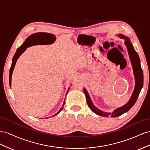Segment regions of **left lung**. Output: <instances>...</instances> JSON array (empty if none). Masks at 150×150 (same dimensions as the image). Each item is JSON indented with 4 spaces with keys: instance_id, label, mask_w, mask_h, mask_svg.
Returning a JSON list of instances; mask_svg holds the SVG:
<instances>
[{
    "instance_id": "left-lung-1",
    "label": "left lung",
    "mask_w": 150,
    "mask_h": 150,
    "mask_svg": "<svg viewBox=\"0 0 150 150\" xmlns=\"http://www.w3.org/2000/svg\"><path fill=\"white\" fill-rule=\"evenodd\" d=\"M119 36L120 37L121 39L125 40V44L127 47L128 54H129V56L131 59L132 68H133V71H134V78H135V87L129 100L128 101L125 105L115 109L112 113L105 112H103V111L99 110V109H97L96 107L93 104L92 102L91 99V97H90L88 92L86 91V89L83 88V92L85 93V96H86L87 104L90 108V109H91L93 112L94 113H96V114L100 115V116L106 117H118L119 115L123 114L124 113L127 112V111L129 110L136 103L137 99H138V97L139 96L141 90H142L143 85V73L142 68L141 67L140 59L138 53H137V52L134 49V47L132 46L129 38L121 35V34H119Z\"/></svg>"
}]
</instances>
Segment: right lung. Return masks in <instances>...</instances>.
Here are the masks:
<instances>
[{"label": "right lung", "instance_id": "obj_1", "mask_svg": "<svg viewBox=\"0 0 150 150\" xmlns=\"http://www.w3.org/2000/svg\"><path fill=\"white\" fill-rule=\"evenodd\" d=\"M56 40V37L54 35H52V34L48 33H34L33 35H30L26 40H25L24 43L22 44L20 47H19L18 49L17 50L16 52L14 54V56L12 58V65L11 67L10 68V71H9V85L10 87H11V79H12V72H13L14 68L15 67V65L16 63L17 60L20 57V55L22 54L23 53H24L25 50H26L28 47H30L31 46L34 45H51L53 43V42ZM70 88H68V90ZM68 91L67 92L66 96L68 93ZM64 105H65V100L63 102V105L62 108L59 109L58 112L53 115V116L57 115L60 111L62 110Z\"/></svg>", "mask_w": 150, "mask_h": 150}]
</instances>
